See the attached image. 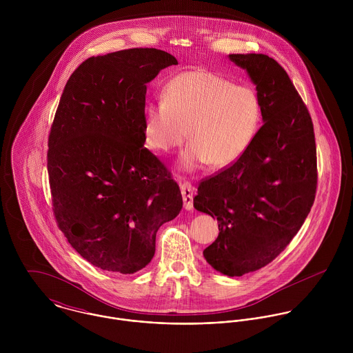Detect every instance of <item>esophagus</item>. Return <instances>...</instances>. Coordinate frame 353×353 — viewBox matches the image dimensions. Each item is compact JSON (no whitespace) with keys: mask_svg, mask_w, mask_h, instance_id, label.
<instances>
[{"mask_svg":"<svg viewBox=\"0 0 353 353\" xmlns=\"http://www.w3.org/2000/svg\"><path fill=\"white\" fill-rule=\"evenodd\" d=\"M181 193H182V197H183L185 209L190 210L193 208V193H194V189H193V186H192V183L189 181L181 182Z\"/></svg>","mask_w":353,"mask_h":353,"instance_id":"obj_1","label":"esophagus"}]
</instances>
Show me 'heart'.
I'll use <instances>...</instances> for the list:
<instances>
[{
	"mask_svg": "<svg viewBox=\"0 0 353 353\" xmlns=\"http://www.w3.org/2000/svg\"><path fill=\"white\" fill-rule=\"evenodd\" d=\"M261 121L262 103L252 87L196 69L175 76L164 98L145 105L144 133L147 144L159 152L181 147L189 134L192 144L182 154V165L223 168L249 150Z\"/></svg>",
	"mask_w": 353,
	"mask_h": 353,
	"instance_id": "b5f03b06",
	"label": "heart"
}]
</instances>
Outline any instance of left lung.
<instances>
[{
	"label": "left lung",
	"mask_w": 353,
	"mask_h": 353,
	"mask_svg": "<svg viewBox=\"0 0 353 353\" xmlns=\"http://www.w3.org/2000/svg\"><path fill=\"white\" fill-rule=\"evenodd\" d=\"M248 70L263 125L235 163L201 179L194 208L217 219L206 262L230 277L270 263L310 213L318 171L314 125L284 68L265 54H230Z\"/></svg>",
	"instance_id": "1"
}]
</instances>
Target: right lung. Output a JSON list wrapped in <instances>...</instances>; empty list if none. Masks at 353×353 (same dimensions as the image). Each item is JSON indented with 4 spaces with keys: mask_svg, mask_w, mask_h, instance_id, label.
<instances>
[{
    "mask_svg": "<svg viewBox=\"0 0 353 353\" xmlns=\"http://www.w3.org/2000/svg\"><path fill=\"white\" fill-rule=\"evenodd\" d=\"M171 65L176 58L157 49L91 57L69 77L51 123L48 172L57 225L103 270L145 268L157 230L183 205L168 168L144 147L147 83Z\"/></svg>",
    "mask_w": 353,
    "mask_h": 353,
    "instance_id": "add662e5",
    "label": "right lung"
}]
</instances>
